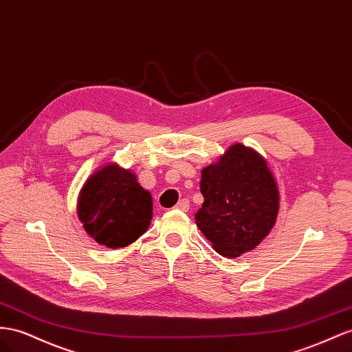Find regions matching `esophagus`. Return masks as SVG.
Masks as SVG:
<instances>
[{"mask_svg": "<svg viewBox=\"0 0 352 352\" xmlns=\"http://www.w3.org/2000/svg\"><path fill=\"white\" fill-rule=\"evenodd\" d=\"M177 210H182V212H188L189 210V201L186 198H184V199H180V201L175 206Z\"/></svg>", "mask_w": 352, "mask_h": 352, "instance_id": "obj_1", "label": "esophagus"}]
</instances>
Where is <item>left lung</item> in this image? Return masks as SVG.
<instances>
[{
  "instance_id": "8db88e82",
  "label": "left lung",
  "mask_w": 352,
  "mask_h": 352,
  "mask_svg": "<svg viewBox=\"0 0 352 352\" xmlns=\"http://www.w3.org/2000/svg\"><path fill=\"white\" fill-rule=\"evenodd\" d=\"M204 203L195 221L214 250L236 258L254 249L277 219L278 191L265 160L240 144L201 172Z\"/></svg>"
}]
</instances>
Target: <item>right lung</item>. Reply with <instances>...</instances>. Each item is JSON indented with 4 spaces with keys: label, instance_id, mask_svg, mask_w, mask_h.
<instances>
[{
    "label": "right lung",
    "instance_id": "obj_1",
    "mask_svg": "<svg viewBox=\"0 0 352 352\" xmlns=\"http://www.w3.org/2000/svg\"><path fill=\"white\" fill-rule=\"evenodd\" d=\"M78 217L99 244L126 247L144 234L153 219V198L129 170L109 164L84 185Z\"/></svg>",
    "mask_w": 352,
    "mask_h": 352
}]
</instances>
